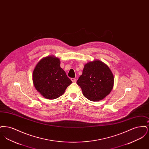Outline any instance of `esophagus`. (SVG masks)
I'll return each mask as SVG.
<instances>
[{
  "instance_id": "34e87169",
  "label": "esophagus",
  "mask_w": 149,
  "mask_h": 149,
  "mask_svg": "<svg viewBox=\"0 0 149 149\" xmlns=\"http://www.w3.org/2000/svg\"><path fill=\"white\" fill-rule=\"evenodd\" d=\"M71 80L73 83H75L77 81V79L75 78H71Z\"/></svg>"
}]
</instances>
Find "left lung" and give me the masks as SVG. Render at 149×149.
<instances>
[{
    "label": "left lung",
    "mask_w": 149,
    "mask_h": 149,
    "mask_svg": "<svg viewBox=\"0 0 149 149\" xmlns=\"http://www.w3.org/2000/svg\"><path fill=\"white\" fill-rule=\"evenodd\" d=\"M77 83L85 98L98 102L104 99L113 89V75L106 64L94 60L85 64Z\"/></svg>",
    "instance_id": "obj_1"
}]
</instances>
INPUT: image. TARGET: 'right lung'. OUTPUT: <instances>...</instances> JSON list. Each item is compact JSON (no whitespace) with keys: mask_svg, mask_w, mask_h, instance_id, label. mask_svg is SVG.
<instances>
[{"mask_svg":"<svg viewBox=\"0 0 149 149\" xmlns=\"http://www.w3.org/2000/svg\"><path fill=\"white\" fill-rule=\"evenodd\" d=\"M33 82L36 90L49 99H55L64 94L72 83L60 68V59L54 56L42 58L33 72Z\"/></svg>","mask_w":149,"mask_h":149,"instance_id":"obj_1","label":"right lung"}]
</instances>
